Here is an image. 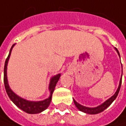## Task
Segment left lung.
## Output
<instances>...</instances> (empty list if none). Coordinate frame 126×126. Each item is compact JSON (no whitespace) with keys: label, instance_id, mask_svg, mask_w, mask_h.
<instances>
[{"label":"left lung","instance_id":"left-lung-1","mask_svg":"<svg viewBox=\"0 0 126 126\" xmlns=\"http://www.w3.org/2000/svg\"><path fill=\"white\" fill-rule=\"evenodd\" d=\"M115 50L117 51L119 57L121 59V56H120V54H119V51L116 48H114ZM121 68H122V74L121 77V79H120V82H119V85H118V87L116 90V92L115 93V94H113L112 96H111L110 98H108L107 100H105L104 103H103L102 104H100V105L97 106V107H93V108H90V107H86V106H84L82 105H80L79 103H78L77 102L76 100L73 98V101H74V103L75 105V106L77 107V108L82 111V112H85V113H87V114H90V115H94V114H97V113H100V112H103L104 111L106 108H108L112 103L116 99L118 94V93L120 91V89H121V82H122V76H123V67H122L121 64Z\"/></svg>","mask_w":126,"mask_h":126}]
</instances>
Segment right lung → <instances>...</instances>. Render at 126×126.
Instances as JSON below:
<instances>
[{"label":"right lung","instance_id":"obj_1","mask_svg":"<svg viewBox=\"0 0 126 126\" xmlns=\"http://www.w3.org/2000/svg\"><path fill=\"white\" fill-rule=\"evenodd\" d=\"M15 44H14L12 46V47L11 48L10 51H9V54H8V57L5 60V62L4 85L6 93L8 95L9 98L11 99V100L18 108L22 110L23 111L27 112V113H29V114L40 113V112H43L44 110H45L49 106L50 103L51 101L52 94L54 93L55 87L57 85V83L58 82L59 79L61 77V74L59 73V74H57V75L51 77L49 85V90L50 94L47 98H46L43 100H39V101H32V100H28L25 98H23L21 97L18 96V94H16L11 90V88L10 87L9 84H8V77H7V66H8V63L9 59H10L11 54V51H12V49L14 47Z\"/></svg>","mask_w":126,"mask_h":126}]
</instances>
